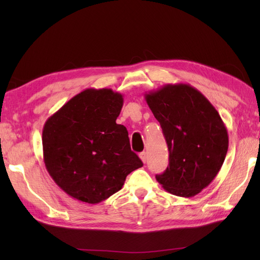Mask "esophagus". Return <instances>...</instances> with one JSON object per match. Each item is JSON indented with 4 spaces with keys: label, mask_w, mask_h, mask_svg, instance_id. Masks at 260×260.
<instances>
[{
    "label": "esophagus",
    "mask_w": 260,
    "mask_h": 260,
    "mask_svg": "<svg viewBox=\"0 0 260 260\" xmlns=\"http://www.w3.org/2000/svg\"><path fill=\"white\" fill-rule=\"evenodd\" d=\"M140 157H141V159H142V162H143V163H146V159H147V153H146V152H142V153L140 154Z\"/></svg>",
    "instance_id": "34e87169"
}]
</instances>
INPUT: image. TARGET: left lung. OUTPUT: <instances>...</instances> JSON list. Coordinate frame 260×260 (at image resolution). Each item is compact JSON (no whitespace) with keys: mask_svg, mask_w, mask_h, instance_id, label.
Listing matches in <instances>:
<instances>
[{"mask_svg":"<svg viewBox=\"0 0 260 260\" xmlns=\"http://www.w3.org/2000/svg\"><path fill=\"white\" fill-rule=\"evenodd\" d=\"M168 143L169 165L156 180L171 194L191 198L219 173L228 151V132L212 104L196 88L169 84L145 93Z\"/></svg>","mask_w":260,"mask_h":260,"instance_id":"1","label":"left lung"}]
</instances>
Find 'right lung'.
Listing matches in <instances>:
<instances>
[{
    "mask_svg": "<svg viewBox=\"0 0 260 260\" xmlns=\"http://www.w3.org/2000/svg\"><path fill=\"white\" fill-rule=\"evenodd\" d=\"M123 95L112 89H85L50 116L43 126V161L68 196L86 203L106 200L142 168L131 150L128 132L116 119Z\"/></svg>",
    "mask_w": 260,
    "mask_h": 260,
    "instance_id": "1",
    "label": "right lung"
}]
</instances>
